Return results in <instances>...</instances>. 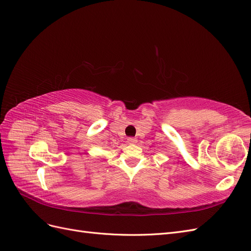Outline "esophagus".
<instances>
[{"label": "esophagus", "mask_w": 251, "mask_h": 251, "mask_svg": "<svg viewBox=\"0 0 251 251\" xmlns=\"http://www.w3.org/2000/svg\"><path fill=\"white\" fill-rule=\"evenodd\" d=\"M136 142H137V139H136V138H133V137L127 138V143H128V144H134V143H136Z\"/></svg>", "instance_id": "esophagus-1"}]
</instances>
